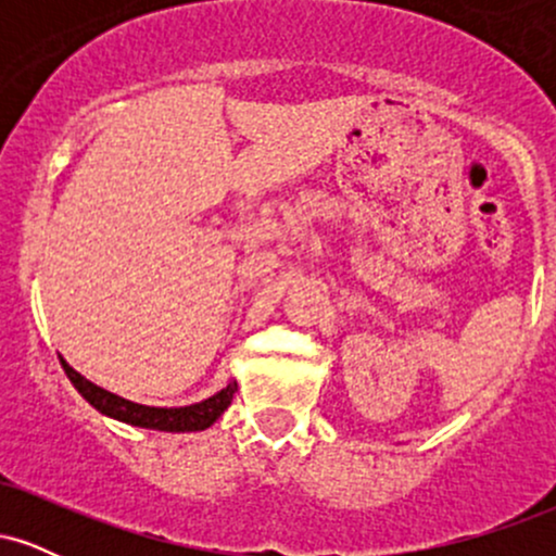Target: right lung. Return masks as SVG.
<instances>
[{"instance_id":"add662e5","label":"right lung","mask_w":556,"mask_h":556,"mask_svg":"<svg viewBox=\"0 0 556 556\" xmlns=\"http://www.w3.org/2000/svg\"><path fill=\"white\" fill-rule=\"evenodd\" d=\"M62 368H65L67 379L73 381V387L86 397L99 413L104 416L123 420V424L140 426V429H156V431H203L214 424L222 413L227 410L229 402H232L238 384H227L222 392H216L214 397L195 402V405L185 407H149L130 402L119 394L106 392V389L91 384L86 376H80L73 366H67L65 358H60Z\"/></svg>"}]
</instances>
